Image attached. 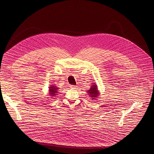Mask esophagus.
Returning <instances> with one entry per match:
<instances>
[{
  "mask_svg": "<svg viewBox=\"0 0 154 154\" xmlns=\"http://www.w3.org/2000/svg\"><path fill=\"white\" fill-rule=\"evenodd\" d=\"M70 88L72 89H75L76 88V85H70Z\"/></svg>",
  "mask_w": 154,
  "mask_h": 154,
  "instance_id": "34e87169",
  "label": "esophagus"
}]
</instances>
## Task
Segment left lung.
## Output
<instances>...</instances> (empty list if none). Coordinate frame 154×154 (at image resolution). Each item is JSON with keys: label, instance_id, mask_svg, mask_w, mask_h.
I'll return each mask as SVG.
<instances>
[{"label": "left lung", "instance_id": "obj_1", "mask_svg": "<svg viewBox=\"0 0 154 154\" xmlns=\"http://www.w3.org/2000/svg\"><path fill=\"white\" fill-rule=\"evenodd\" d=\"M88 94L89 95L90 97H92V98L97 97L98 96V95L99 94L98 92V90H97V87L96 85H92L91 87V88H90L89 90H88Z\"/></svg>", "mask_w": 154, "mask_h": 154}]
</instances>
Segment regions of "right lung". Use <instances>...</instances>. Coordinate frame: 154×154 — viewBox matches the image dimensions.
<instances>
[{
  "label": "right lung",
  "mask_w": 154,
  "mask_h": 154,
  "mask_svg": "<svg viewBox=\"0 0 154 154\" xmlns=\"http://www.w3.org/2000/svg\"><path fill=\"white\" fill-rule=\"evenodd\" d=\"M49 92L50 96H54L55 95H57L58 93V89L56 87L54 86H51L50 87V89H49Z\"/></svg>",
  "instance_id": "add662e5"
}]
</instances>
